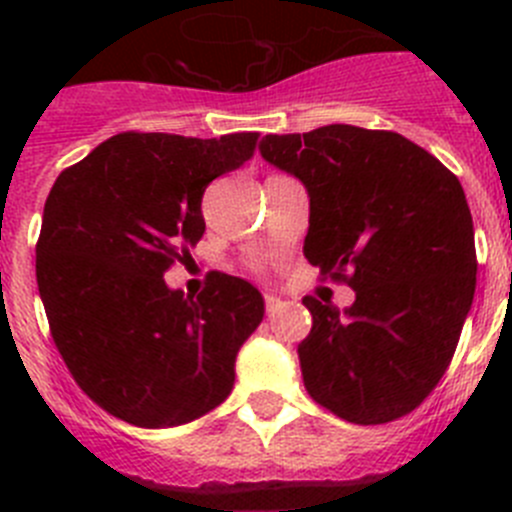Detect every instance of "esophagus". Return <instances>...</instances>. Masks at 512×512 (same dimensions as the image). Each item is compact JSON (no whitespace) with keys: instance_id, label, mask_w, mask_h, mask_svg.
<instances>
[{"instance_id":"obj_1","label":"esophagus","mask_w":512,"mask_h":512,"mask_svg":"<svg viewBox=\"0 0 512 512\" xmlns=\"http://www.w3.org/2000/svg\"><path fill=\"white\" fill-rule=\"evenodd\" d=\"M284 307V300L282 297H277V295H266V312H269V315H274V312H279Z\"/></svg>"}]
</instances>
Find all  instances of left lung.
I'll use <instances>...</instances> for the list:
<instances>
[{
    "label": "left lung",
    "instance_id": "obj_1",
    "mask_svg": "<svg viewBox=\"0 0 512 512\" xmlns=\"http://www.w3.org/2000/svg\"><path fill=\"white\" fill-rule=\"evenodd\" d=\"M264 161L310 197L302 253L343 277L354 305L305 297L310 336L297 346L305 390L348 423L415 410L443 377L477 284L474 225L459 179L400 133L325 125L266 135Z\"/></svg>",
    "mask_w": 512,
    "mask_h": 512
}]
</instances>
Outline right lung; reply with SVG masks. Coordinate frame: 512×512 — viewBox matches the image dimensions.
<instances>
[{"mask_svg": "<svg viewBox=\"0 0 512 512\" xmlns=\"http://www.w3.org/2000/svg\"><path fill=\"white\" fill-rule=\"evenodd\" d=\"M253 146L256 133L112 135L45 200L35 274L53 341L81 390L125 423H192L233 390L235 356L264 320V297L215 271L192 300L164 271L205 233L207 184Z\"/></svg>", "mask_w": 512, "mask_h": 512, "instance_id": "1", "label": "right lung"}]
</instances>
